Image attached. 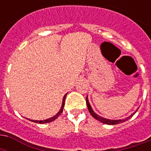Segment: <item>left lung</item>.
Masks as SVG:
<instances>
[{
  "label": "left lung",
  "mask_w": 151,
  "mask_h": 151,
  "mask_svg": "<svg viewBox=\"0 0 151 151\" xmlns=\"http://www.w3.org/2000/svg\"><path fill=\"white\" fill-rule=\"evenodd\" d=\"M86 103H87V106H88V111H89V113L91 114V115H92V117H94L95 119L98 120L99 122H102V123H103V124H120V123H122V122H124L125 121H127V120H129L130 117H132V116L135 114V113L136 112V111L135 113H133L132 114L130 115L129 117H126L125 119L110 120V119H106V118H104V117H100L99 115H98L97 114H96V113L94 112V110H92V106H91L89 102H88V96L86 97Z\"/></svg>",
  "instance_id": "left-lung-1"
}]
</instances>
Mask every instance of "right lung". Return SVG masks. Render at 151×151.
I'll list each match as a JSON object with an SVG mask.
<instances>
[{"mask_svg":"<svg viewBox=\"0 0 151 151\" xmlns=\"http://www.w3.org/2000/svg\"><path fill=\"white\" fill-rule=\"evenodd\" d=\"M66 94L64 96L63 99V103H62V106L60 108V110L58 113H57L56 114L53 116L52 117H50V118H48V119H46V120H44V121H34V120H29V121H31L33 122H35V123H39V124H45V123H48V122H53L54 120H55L57 117H59V115L61 114L62 113H63V107H64V104H65V99H66Z\"/></svg>","mask_w":151,"mask_h":151,"instance_id":"right-lung-1","label":"right lung"}]
</instances>
